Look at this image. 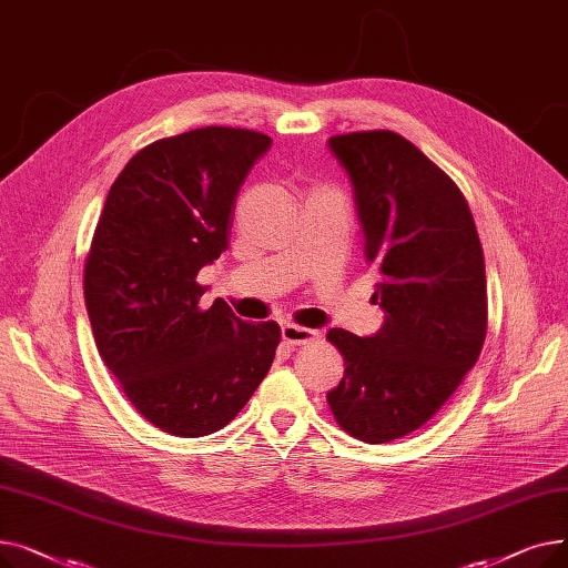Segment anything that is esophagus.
I'll list each match as a JSON object with an SVG mask.
<instances>
[{
    "label": "esophagus",
    "mask_w": 568,
    "mask_h": 568,
    "mask_svg": "<svg viewBox=\"0 0 568 568\" xmlns=\"http://www.w3.org/2000/svg\"><path fill=\"white\" fill-rule=\"evenodd\" d=\"M281 336L287 345H306L317 338L315 329H306V326H296V324H283L281 326Z\"/></svg>",
    "instance_id": "obj_1"
}]
</instances>
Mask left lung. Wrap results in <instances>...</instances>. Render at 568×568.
Listing matches in <instances>:
<instances>
[{"label": "left lung", "mask_w": 568, "mask_h": 568, "mask_svg": "<svg viewBox=\"0 0 568 568\" xmlns=\"http://www.w3.org/2000/svg\"><path fill=\"white\" fill-rule=\"evenodd\" d=\"M347 172L366 260L382 281L373 336L329 329L345 375L326 394L352 437L384 444L422 428L452 398L486 341L488 296L479 234L460 189L394 131L329 138Z\"/></svg>", "instance_id": "obj_1"}]
</instances>
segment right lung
<instances>
[{"label": "right lung", "instance_id": "add662e5", "mask_svg": "<svg viewBox=\"0 0 568 568\" xmlns=\"http://www.w3.org/2000/svg\"><path fill=\"white\" fill-rule=\"evenodd\" d=\"M272 138L204 126L163 138L110 186L84 262V304L101 359L149 424L176 437L227 426L272 368L281 329L216 300L200 268L230 246L234 202Z\"/></svg>", "mask_w": 568, "mask_h": 568}]
</instances>
